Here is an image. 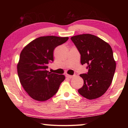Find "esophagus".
Here are the masks:
<instances>
[{
	"label": "esophagus",
	"instance_id": "obj_1",
	"mask_svg": "<svg viewBox=\"0 0 128 128\" xmlns=\"http://www.w3.org/2000/svg\"><path fill=\"white\" fill-rule=\"evenodd\" d=\"M66 76L67 78H72L73 77V76H72V75H69V74H66Z\"/></svg>",
	"mask_w": 128,
	"mask_h": 128
}]
</instances>
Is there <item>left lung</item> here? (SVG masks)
Instances as JSON below:
<instances>
[{"label":"left lung","instance_id":"left-lung-1","mask_svg":"<svg viewBox=\"0 0 128 128\" xmlns=\"http://www.w3.org/2000/svg\"><path fill=\"white\" fill-rule=\"evenodd\" d=\"M81 55V63L87 65L88 72L80 74L84 85L78 90L88 99L103 95L111 85L116 69V62L110 45L100 38L90 34L71 37Z\"/></svg>","mask_w":128,"mask_h":128}]
</instances>
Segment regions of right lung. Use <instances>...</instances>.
Here are the masks:
<instances>
[{
    "label": "right lung",
    "mask_w": 128,
    "mask_h": 128,
    "mask_svg": "<svg viewBox=\"0 0 128 128\" xmlns=\"http://www.w3.org/2000/svg\"><path fill=\"white\" fill-rule=\"evenodd\" d=\"M68 37L40 36L32 41L21 51L17 73L20 83L31 98L45 101L58 92L65 80L62 74L47 70L54 62L53 52L56 47L66 42Z\"/></svg>",
    "instance_id": "1"
}]
</instances>
